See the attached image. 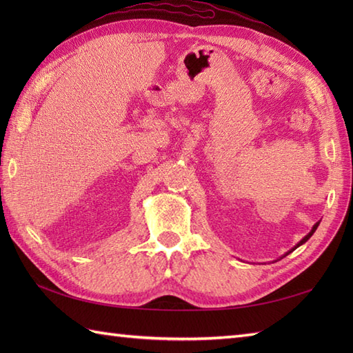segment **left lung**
<instances>
[{"mask_svg":"<svg viewBox=\"0 0 353 353\" xmlns=\"http://www.w3.org/2000/svg\"><path fill=\"white\" fill-rule=\"evenodd\" d=\"M317 226H319V223H316V226H314V228H312V230H311V232H310V234H308V235H306V236H305V238H303V239H302V241H301V243H299V244H297V245H296V247H294V249H297V247H299V245H302V244H303V243H306V241H308V239H310V238H311V236H312V234H314V232H316V229H317ZM294 249H292V250H294Z\"/></svg>","mask_w":353,"mask_h":353,"instance_id":"8db88e82","label":"left lung"}]
</instances>
